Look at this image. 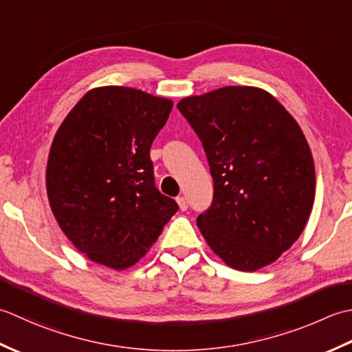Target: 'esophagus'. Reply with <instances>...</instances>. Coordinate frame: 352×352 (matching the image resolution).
Wrapping results in <instances>:
<instances>
[{
	"label": "esophagus",
	"instance_id": "esophagus-1",
	"mask_svg": "<svg viewBox=\"0 0 352 352\" xmlns=\"http://www.w3.org/2000/svg\"><path fill=\"white\" fill-rule=\"evenodd\" d=\"M176 200H177L179 208H181V211H186V210H188V200H186V197L181 196V197H177Z\"/></svg>",
	"mask_w": 352,
	"mask_h": 352
}]
</instances>
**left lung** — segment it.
<instances>
[{"label": "left lung", "instance_id": "8db88e82", "mask_svg": "<svg viewBox=\"0 0 352 352\" xmlns=\"http://www.w3.org/2000/svg\"><path fill=\"white\" fill-rule=\"evenodd\" d=\"M177 109L202 141L214 197L197 217L212 252L255 272L290 249L310 217L316 175L296 120L267 91L225 86Z\"/></svg>", "mask_w": 352, "mask_h": 352}]
</instances>
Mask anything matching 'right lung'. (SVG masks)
<instances>
[{"label": "right lung", "mask_w": 352, "mask_h": 352, "mask_svg": "<svg viewBox=\"0 0 352 352\" xmlns=\"http://www.w3.org/2000/svg\"><path fill=\"white\" fill-rule=\"evenodd\" d=\"M173 102L126 86L86 92L57 129L47 195L60 229L91 261L138 263L177 211L155 186L150 147Z\"/></svg>", "instance_id": "add662e5"}]
</instances>
